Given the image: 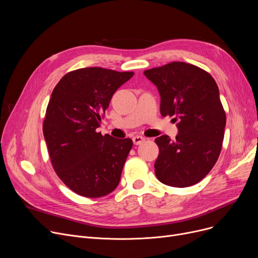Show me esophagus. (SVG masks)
Returning a JSON list of instances; mask_svg holds the SVG:
<instances>
[{
	"label": "esophagus",
	"mask_w": 258,
	"mask_h": 258,
	"mask_svg": "<svg viewBox=\"0 0 258 258\" xmlns=\"http://www.w3.org/2000/svg\"><path fill=\"white\" fill-rule=\"evenodd\" d=\"M144 141H145V138L142 137V136H135L133 138V142H134V144H136V145H139V144L143 143Z\"/></svg>",
	"instance_id": "1"
}]
</instances>
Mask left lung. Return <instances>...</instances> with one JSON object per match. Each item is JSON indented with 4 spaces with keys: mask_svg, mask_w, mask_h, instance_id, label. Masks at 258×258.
Listing matches in <instances>:
<instances>
[{
    "mask_svg": "<svg viewBox=\"0 0 258 258\" xmlns=\"http://www.w3.org/2000/svg\"><path fill=\"white\" fill-rule=\"evenodd\" d=\"M157 87L161 115L173 116L178 135L158 137L155 162L158 180L172 187H188L204 179L222 151L226 114L212 76L201 68L182 61L144 71Z\"/></svg>",
    "mask_w": 258,
    "mask_h": 258,
    "instance_id": "8db88e82",
    "label": "left lung"
}]
</instances>
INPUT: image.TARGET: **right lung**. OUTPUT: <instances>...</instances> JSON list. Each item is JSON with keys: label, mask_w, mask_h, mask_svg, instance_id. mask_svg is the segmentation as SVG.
Segmentation results:
<instances>
[{"label": "right lung", "mask_w": 258, "mask_h": 258, "mask_svg": "<svg viewBox=\"0 0 258 258\" xmlns=\"http://www.w3.org/2000/svg\"><path fill=\"white\" fill-rule=\"evenodd\" d=\"M133 75L84 68L67 73L51 94L43 124L51 163L79 196L100 198L119 184L133 141L102 136L96 128L114 93Z\"/></svg>", "instance_id": "add662e5"}]
</instances>
